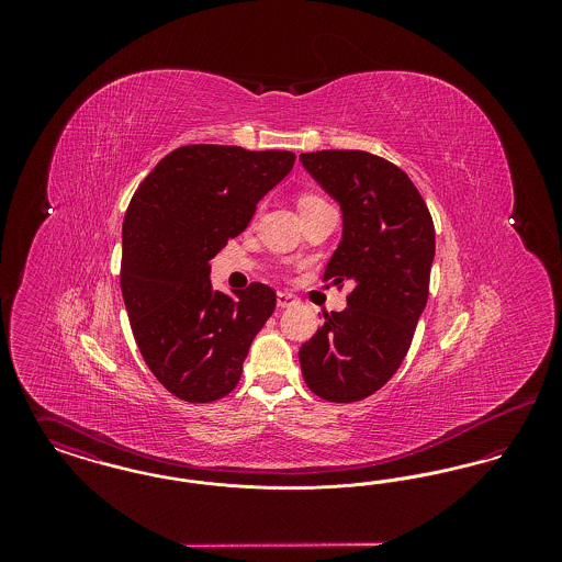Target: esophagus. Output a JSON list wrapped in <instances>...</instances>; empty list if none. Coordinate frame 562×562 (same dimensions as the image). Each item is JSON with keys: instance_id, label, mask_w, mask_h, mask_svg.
Wrapping results in <instances>:
<instances>
[{"instance_id": "34e87169", "label": "esophagus", "mask_w": 562, "mask_h": 562, "mask_svg": "<svg viewBox=\"0 0 562 562\" xmlns=\"http://www.w3.org/2000/svg\"><path fill=\"white\" fill-rule=\"evenodd\" d=\"M276 301H278V307H291L296 303V296L291 293H278Z\"/></svg>"}]
</instances>
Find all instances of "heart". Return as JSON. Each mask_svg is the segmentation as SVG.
<instances>
[{"label": "heart", "mask_w": 562, "mask_h": 562, "mask_svg": "<svg viewBox=\"0 0 562 562\" xmlns=\"http://www.w3.org/2000/svg\"><path fill=\"white\" fill-rule=\"evenodd\" d=\"M318 202H326V200L321 195H314V193H305L299 200V209H305V206H312V204H318Z\"/></svg>", "instance_id": "obj_1"}]
</instances>
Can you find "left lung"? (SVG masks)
<instances>
[{"label":"left lung","mask_w":562,"mask_h":562,"mask_svg":"<svg viewBox=\"0 0 562 562\" xmlns=\"http://www.w3.org/2000/svg\"><path fill=\"white\" fill-rule=\"evenodd\" d=\"M299 160L344 213L324 280L351 284L348 307L324 314L299 349L301 373L324 401H362L392 379L411 348L428 303L434 223L422 193L392 161L351 149Z\"/></svg>","instance_id":"1"}]
</instances>
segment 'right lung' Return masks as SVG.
Masks as SVG:
<instances>
[{
	"instance_id": "1",
	"label": "right lung",
	"mask_w": 562,
	"mask_h": 562,
	"mask_svg": "<svg viewBox=\"0 0 562 562\" xmlns=\"http://www.w3.org/2000/svg\"><path fill=\"white\" fill-rule=\"evenodd\" d=\"M293 164V151L186 145L134 191L122 227V294L143 360L181 401L227 396L276 310L261 282L234 296L213 291L211 259Z\"/></svg>"
}]
</instances>
